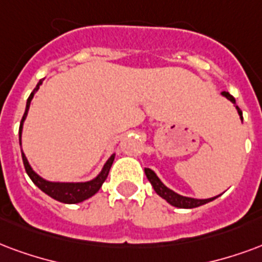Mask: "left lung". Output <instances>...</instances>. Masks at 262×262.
I'll return each instance as SVG.
<instances>
[{
	"mask_svg": "<svg viewBox=\"0 0 262 262\" xmlns=\"http://www.w3.org/2000/svg\"><path fill=\"white\" fill-rule=\"evenodd\" d=\"M222 96L226 97L228 100H229L232 104L236 105V100H234L233 97L230 96L228 92H222ZM236 110L239 112L240 119L243 121V114L240 111V108L236 105ZM144 172H146L147 179L150 180V183L154 187V190L158 195H161L164 200H166L169 203L170 205H173V207H178V208H195V207H200V205H204L207 203H210V201L215 200L216 197H220V195H216V197H211V199H204V200H199V199H191V197H185V195H180L178 193H175L173 190H170L168 189L162 182L160 180V178L156 175V172L154 170H151L150 168H144Z\"/></svg>",
	"mask_w": 262,
	"mask_h": 262,
	"instance_id": "obj_1",
	"label": "left lung"
}]
</instances>
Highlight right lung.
Listing matches in <instances>:
<instances>
[{"label": "right lung", "instance_id": "obj_1", "mask_svg": "<svg viewBox=\"0 0 262 262\" xmlns=\"http://www.w3.org/2000/svg\"><path fill=\"white\" fill-rule=\"evenodd\" d=\"M40 84H41V80L37 83V86L33 90L32 94L29 96L28 102H26V110H25L22 121H20V127H19V144H22V143H20V137H22L23 122H25L26 116H28L29 106H30V102H32L33 100V96H34V93L38 90ZM114 158H115V154H112V156L108 158V161L105 162V165H104L101 172H100V173L97 175V178H94L93 180H89V182H77V183H62V182H50V180L42 179L41 176H38L37 173L32 169V166L29 164L28 158H26L25 152L22 151L23 165H25V169L28 172L29 178L33 180V183L37 186L40 190L44 191L46 194L52 197L54 200L61 201V203H65V204L82 203V201L87 200V199H90L92 195L96 194L97 191L101 189L102 183L105 182L106 176L110 173V169H111Z\"/></svg>", "mask_w": 262, "mask_h": 262}]
</instances>
